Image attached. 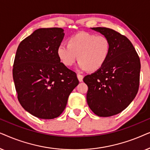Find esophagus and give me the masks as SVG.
<instances>
[{"instance_id":"1","label":"esophagus","mask_w":150,"mask_h":150,"mask_svg":"<svg viewBox=\"0 0 150 150\" xmlns=\"http://www.w3.org/2000/svg\"><path fill=\"white\" fill-rule=\"evenodd\" d=\"M77 77H78V79H79V81L80 82L83 81V75L80 74H77Z\"/></svg>"}]
</instances>
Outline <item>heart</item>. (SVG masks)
<instances>
[{
    "instance_id": "b5f03b06",
    "label": "heart",
    "mask_w": 150,
    "mask_h": 150,
    "mask_svg": "<svg viewBox=\"0 0 150 150\" xmlns=\"http://www.w3.org/2000/svg\"><path fill=\"white\" fill-rule=\"evenodd\" d=\"M109 52L110 42L107 38L85 32L71 36L68 44L61 43L57 48V55L65 66H72L79 58V68L91 71L103 66Z\"/></svg>"
}]
</instances>
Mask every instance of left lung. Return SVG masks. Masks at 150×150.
Listing matches in <instances>:
<instances>
[{"instance_id": "left-lung-1", "label": "left lung", "mask_w": 150, "mask_h": 150, "mask_svg": "<svg viewBox=\"0 0 150 150\" xmlns=\"http://www.w3.org/2000/svg\"><path fill=\"white\" fill-rule=\"evenodd\" d=\"M91 29L107 38L110 52L103 66L83 79L88 86L87 102L96 115L110 117L124 110L137 94L140 59L126 36L108 28Z\"/></svg>"}]
</instances>
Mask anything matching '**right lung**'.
Returning a JSON list of instances; mask_svg holds the SVG:
<instances>
[{
	"label": "right lung",
	"mask_w": 150,
	"mask_h": 150,
	"mask_svg": "<svg viewBox=\"0 0 150 150\" xmlns=\"http://www.w3.org/2000/svg\"><path fill=\"white\" fill-rule=\"evenodd\" d=\"M61 28H42L22 40L14 59L13 78L18 101L33 115L51 120L62 113L79 85L76 74L61 63L57 48Z\"/></svg>",
	"instance_id": "obj_1"
}]
</instances>
